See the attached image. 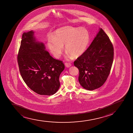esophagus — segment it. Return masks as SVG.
Wrapping results in <instances>:
<instances>
[{"label":"esophagus","instance_id":"34e87169","mask_svg":"<svg viewBox=\"0 0 133 133\" xmlns=\"http://www.w3.org/2000/svg\"><path fill=\"white\" fill-rule=\"evenodd\" d=\"M65 66H66V67H67V68H68V67H70L71 66V64L70 63H65Z\"/></svg>","mask_w":133,"mask_h":133}]
</instances>
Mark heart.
Segmentation results:
<instances>
[{
  "label": "heart",
  "instance_id": "heart-1",
  "mask_svg": "<svg viewBox=\"0 0 133 133\" xmlns=\"http://www.w3.org/2000/svg\"><path fill=\"white\" fill-rule=\"evenodd\" d=\"M90 41V35L87 29L66 26L57 29L53 36L49 37L47 46L56 58H59L65 48L67 56L77 58L85 52Z\"/></svg>",
  "mask_w": 133,
  "mask_h": 133
}]
</instances>
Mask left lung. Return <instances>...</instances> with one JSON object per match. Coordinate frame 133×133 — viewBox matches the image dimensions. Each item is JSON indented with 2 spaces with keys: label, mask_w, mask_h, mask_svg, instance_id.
I'll list each match as a JSON object with an SVG mask.
<instances>
[{
  "label": "left lung",
  "mask_w": 133,
  "mask_h": 133,
  "mask_svg": "<svg viewBox=\"0 0 133 133\" xmlns=\"http://www.w3.org/2000/svg\"><path fill=\"white\" fill-rule=\"evenodd\" d=\"M114 48L108 35L102 28L83 55L74 62L79 75L78 81L82 87L93 90L102 86L111 68Z\"/></svg>",
  "instance_id": "left-lung-1"
}]
</instances>
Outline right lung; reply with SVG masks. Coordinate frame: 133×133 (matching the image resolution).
<instances>
[{
	"label": "right lung",
	"instance_id": "add662e5",
	"mask_svg": "<svg viewBox=\"0 0 133 133\" xmlns=\"http://www.w3.org/2000/svg\"><path fill=\"white\" fill-rule=\"evenodd\" d=\"M33 31L23 33L18 55L20 73L25 83L38 95H51L60 87L59 77L65 69L62 61L55 59L37 41Z\"/></svg>",
	"mask_w": 133,
	"mask_h": 133
}]
</instances>
